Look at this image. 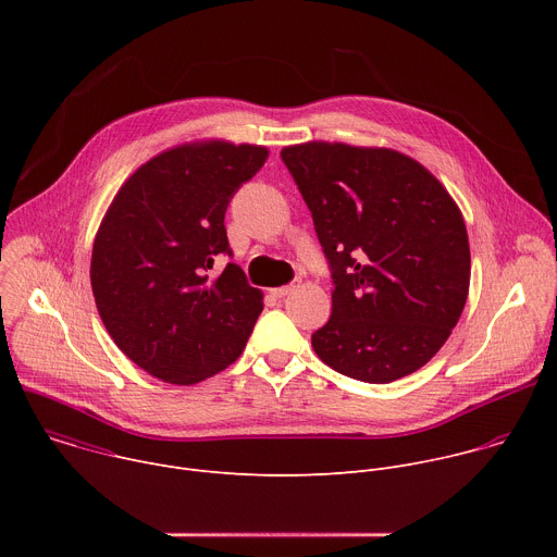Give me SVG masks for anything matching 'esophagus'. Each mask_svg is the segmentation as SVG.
Wrapping results in <instances>:
<instances>
[{
    "mask_svg": "<svg viewBox=\"0 0 557 557\" xmlns=\"http://www.w3.org/2000/svg\"><path fill=\"white\" fill-rule=\"evenodd\" d=\"M293 290V284H286V286H277V288H271V295L273 297H284V295H288Z\"/></svg>",
    "mask_w": 557,
    "mask_h": 557,
    "instance_id": "obj_1",
    "label": "esophagus"
}]
</instances>
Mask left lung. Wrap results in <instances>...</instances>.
I'll use <instances>...</instances> for the list:
<instances>
[{"label": "left lung", "mask_w": 557, "mask_h": 557, "mask_svg": "<svg viewBox=\"0 0 557 557\" xmlns=\"http://www.w3.org/2000/svg\"><path fill=\"white\" fill-rule=\"evenodd\" d=\"M333 277L312 348L333 370L389 383L423 368L467 301L469 243L445 187L410 156L344 143L282 149Z\"/></svg>", "instance_id": "1"}]
</instances>
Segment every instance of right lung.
Segmentation results:
<instances>
[{
  "mask_svg": "<svg viewBox=\"0 0 557 557\" xmlns=\"http://www.w3.org/2000/svg\"><path fill=\"white\" fill-rule=\"evenodd\" d=\"M269 158L224 140L158 153L119 189L92 247V293L114 344L145 372L191 385L243 355L262 293L228 262L224 213Z\"/></svg>",
  "mask_w": 557,
  "mask_h": 557,
  "instance_id": "1",
  "label": "right lung"
}]
</instances>
